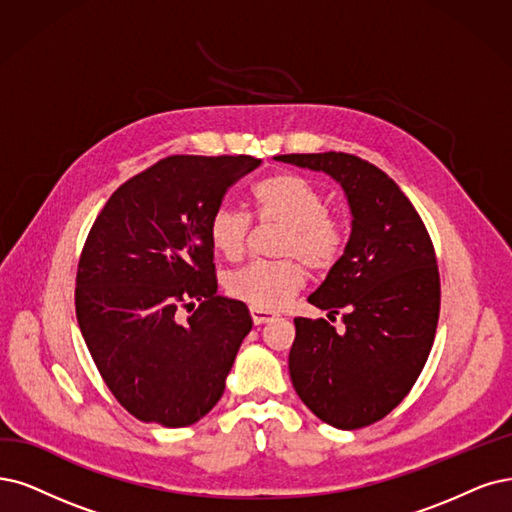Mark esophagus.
Returning a JSON list of instances; mask_svg holds the SVG:
<instances>
[{"mask_svg":"<svg viewBox=\"0 0 512 512\" xmlns=\"http://www.w3.org/2000/svg\"><path fill=\"white\" fill-rule=\"evenodd\" d=\"M251 316H253V323H255V325H266V323H270V320L276 318L274 312L259 310V308H251Z\"/></svg>","mask_w":512,"mask_h":512,"instance_id":"34e87169","label":"esophagus"}]
</instances>
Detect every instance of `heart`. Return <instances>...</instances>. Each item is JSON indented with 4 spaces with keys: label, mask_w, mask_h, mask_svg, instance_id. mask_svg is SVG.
Here are the masks:
<instances>
[{
    "label": "heart",
    "mask_w": 512,
    "mask_h": 512,
    "mask_svg": "<svg viewBox=\"0 0 512 512\" xmlns=\"http://www.w3.org/2000/svg\"><path fill=\"white\" fill-rule=\"evenodd\" d=\"M261 219L285 223L278 244V261H251L225 276V291L259 310H280L304 287L306 268L325 272L339 261L346 246L344 225L327 215V202L318 189L297 175H276L253 189ZM251 219L240 208L223 204L208 221V238L225 259L242 257ZM302 260L299 262L294 257Z\"/></svg>",
    "instance_id": "1"
}]
</instances>
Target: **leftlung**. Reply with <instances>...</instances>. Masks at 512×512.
Returning <instances> with one entry per match:
<instances>
[{"instance_id": "8db88e82", "label": "left lung", "mask_w": 512, "mask_h": 512, "mask_svg": "<svg viewBox=\"0 0 512 512\" xmlns=\"http://www.w3.org/2000/svg\"><path fill=\"white\" fill-rule=\"evenodd\" d=\"M274 160L329 175L350 206L344 255L308 301L344 310L346 331L295 318L289 373L299 399L329 426L382 420L418 380L439 323L441 285L426 227L384 170L342 151Z\"/></svg>"}]
</instances>
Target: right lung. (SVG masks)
Listing matches in <instances>:
<instances>
[{
  "instance_id": "add662e5",
  "label": "right lung",
  "mask_w": 512,
  "mask_h": 512,
  "mask_svg": "<svg viewBox=\"0 0 512 512\" xmlns=\"http://www.w3.org/2000/svg\"><path fill=\"white\" fill-rule=\"evenodd\" d=\"M251 156H170L111 194L75 280V314L94 365L141 422L192 426L223 396L253 318L217 295L208 221ZM199 308H195V304ZM193 312L185 321L178 308Z\"/></svg>"
}]
</instances>
